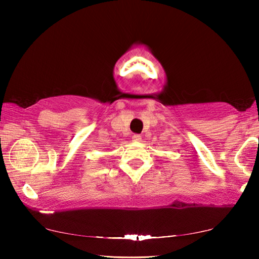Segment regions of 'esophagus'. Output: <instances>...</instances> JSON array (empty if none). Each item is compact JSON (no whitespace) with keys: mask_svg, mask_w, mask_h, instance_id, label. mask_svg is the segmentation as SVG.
<instances>
[{"mask_svg":"<svg viewBox=\"0 0 259 259\" xmlns=\"http://www.w3.org/2000/svg\"><path fill=\"white\" fill-rule=\"evenodd\" d=\"M133 140L135 142H140L141 141V136L140 135H134L133 136Z\"/></svg>","mask_w":259,"mask_h":259,"instance_id":"esophagus-1","label":"esophagus"}]
</instances>
